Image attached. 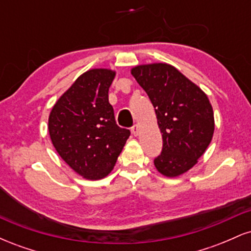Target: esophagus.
<instances>
[{"mask_svg":"<svg viewBox=\"0 0 251 251\" xmlns=\"http://www.w3.org/2000/svg\"><path fill=\"white\" fill-rule=\"evenodd\" d=\"M131 132H132V134H133V135H138V133H139V126H138L137 124H135V125L132 126Z\"/></svg>","mask_w":251,"mask_h":251,"instance_id":"obj_1","label":"esophagus"}]
</instances>
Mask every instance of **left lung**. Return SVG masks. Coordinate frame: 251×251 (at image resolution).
I'll return each instance as SVG.
<instances>
[{"mask_svg": "<svg viewBox=\"0 0 251 251\" xmlns=\"http://www.w3.org/2000/svg\"><path fill=\"white\" fill-rule=\"evenodd\" d=\"M131 74L153 105L163 137L162 153L154 166L163 176L175 178L197 164L215 131L209 98L196 83L169 63L135 66Z\"/></svg>", "mask_w": 251, "mask_h": 251, "instance_id": "obj_1", "label": "left lung"}]
</instances>
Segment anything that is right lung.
Here are the masks:
<instances>
[{
	"label": "right lung",
	"instance_id": "1",
	"mask_svg": "<svg viewBox=\"0 0 251 251\" xmlns=\"http://www.w3.org/2000/svg\"><path fill=\"white\" fill-rule=\"evenodd\" d=\"M116 71L93 68L57 99L48 118L53 146L65 163L89 180L106 177L131 132L116 124L108 89Z\"/></svg>",
	"mask_w": 251,
	"mask_h": 251
}]
</instances>
